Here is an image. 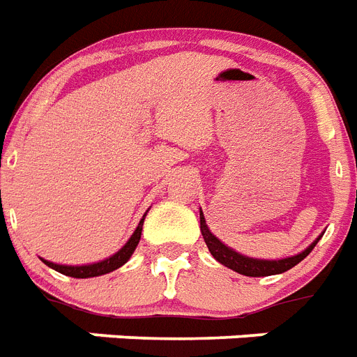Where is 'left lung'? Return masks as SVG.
Instances as JSON below:
<instances>
[{
  "instance_id": "obj_1",
  "label": "left lung",
  "mask_w": 357,
  "mask_h": 357,
  "mask_svg": "<svg viewBox=\"0 0 357 357\" xmlns=\"http://www.w3.org/2000/svg\"><path fill=\"white\" fill-rule=\"evenodd\" d=\"M201 232L202 238H204V243H206L208 250H210V255L213 258L218 259L219 264H223L225 267L228 269L236 271L239 275L245 276H271V275H280V273H286L291 267H295L298 261L306 258L310 252L313 250V247L317 245V241L323 236H319L315 241H313L306 250H302L301 255L291 256V258H284V259H258V258H249V256H243L236 252L234 249L227 247L223 241H219L212 232H210V228L206 225V219L202 215L201 210Z\"/></svg>"
}]
</instances>
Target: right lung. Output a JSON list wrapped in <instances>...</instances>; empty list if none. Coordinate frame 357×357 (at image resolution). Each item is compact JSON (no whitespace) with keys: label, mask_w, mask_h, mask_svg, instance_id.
<instances>
[{"label":"right lung","mask_w":357,"mask_h":357,"mask_svg":"<svg viewBox=\"0 0 357 357\" xmlns=\"http://www.w3.org/2000/svg\"><path fill=\"white\" fill-rule=\"evenodd\" d=\"M145 215H147V213H145ZM145 215L142 218V221H139V225L136 227V230H134V234L130 236L129 241H127L116 255H112L107 259H102V261L88 265H61L53 264V261H47V259L44 258H42V261H44L47 267H51V269L59 271V273H62V275L66 276H73V278H92V276H101L107 275V273H112V271L119 269L123 264H127L134 250H136V247H138L139 238H142V228H144Z\"/></svg>","instance_id":"add662e5"}]
</instances>
